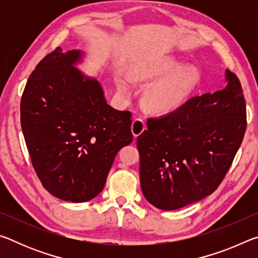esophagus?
<instances>
[{
    "instance_id": "34e87169",
    "label": "esophagus",
    "mask_w": 258,
    "mask_h": 258,
    "mask_svg": "<svg viewBox=\"0 0 258 258\" xmlns=\"http://www.w3.org/2000/svg\"><path fill=\"white\" fill-rule=\"evenodd\" d=\"M146 130V123L145 120L141 118H135L132 123V133L134 138H138L140 134H141L143 131Z\"/></svg>"
}]
</instances>
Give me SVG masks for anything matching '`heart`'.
<instances>
[{
	"mask_svg": "<svg viewBox=\"0 0 258 258\" xmlns=\"http://www.w3.org/2000/svg\"><path fill=\"white\" fill-rule=\"evenodd\" d=\"M163 78L161 79V77ZM145 94V102L156 112H168L177 108L198 82V72L194 67H183L174 58H164L134 69L133 78L152 82ZM117 89L121 94H130L131 78L121 75L117 78Z\"/></svg>",
	"mask_w": 258,
	"mask_h": 258,
	"instance_id": "1",
	"label": "heart"
}]
</instances>
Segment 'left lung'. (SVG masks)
<instances>
[{"label":"left lung","instance_id":"obj_1","mask_svg":"<svg viewBox=\"0 0 258 258\" xmlns=\"http://www.w3.org/2000/svg\"><path fill=\"white\" fill-rule=\"evenodd\" d=\"M225 89L194 97L149 118L138 137L142 194L155 207L175 211L215 191L246 132V102L238 77L226 69Z\"/></svg>","mask_w":258,"mask_h":258}]
</instances>
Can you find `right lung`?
Wrapping results in <instances>:
<instances>
[{"mask_svg": "<svg viewBox=\"0 0 258 258\" xmlns=\"http://www.w3.org/2000/svg\"><path fill=\"white\" fill-rule=\"evenodd\" d=\"M82 55L59 46L44 56L20 103L35 172L52 196L71 203L97 197L117 152L133 141L132 115L109 106L100 83L75 67Z\"/></svg>", "mask_w": 258, "mask_h": 258, "instance_id": "obj_1", "label": "right lung"}]
</instances>
